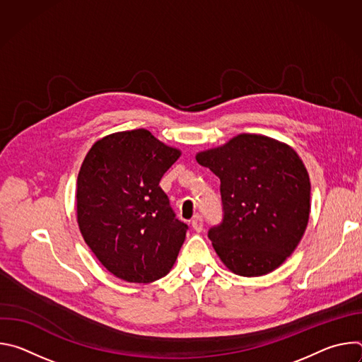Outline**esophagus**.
Wrapping results in <instances>:
<instances>
[{
	"label": "esophagus",
	"mask_w": 362,
	"mask_h": 362,
	"mask_svg": "<svg viewBox=\"0 0 362 362\" xmlns=\"http://www.w3.org/2000/svg\"><path fill=\"white\" fill-rule=\"evenodd\" d=\"M192 228L196 230V232H202L203 230V218L200 215H196L193 219H192Z\"/></svg>",
	"instance_id": "34e87169"
}]
</instances>
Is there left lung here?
<instances>
[{
  "instance_id": "obj_1",
  "label": "left lung",
  "mask_w": 362,
  "mask_h": 362,
  "mask_svg": "<svg viewBox=\"0 0 362 362\" xmlns=\"http://www.w3.org/2000/svg\"><path fill=\"white\" fill-rule=\"evenodd\" d=\"M221 179L223 219L208 236L236 275L281 267L300 242L311 211V183L296 151L262 134H238L196 154Z\"/></svg>"
}]
</instances>
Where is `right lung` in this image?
<instances>
[{
    "instance_id": "add662e5",
    "label": "right lung",
    "mask_w": 362,
    "mask_h": 362,
    "mask_svg": "<svg viewBox=\"0 0 362 362\" xmlns=\"http://www.w3.org/2000/svg\"><path fill=\"white\" fill-rule=\"evenodd\" d=\"M180 158L146 129L100 139L77 177V222L97 259L115 276L148 284L169 274L187 225L176 219L162 176Z\"/></svg>"
}]
</instances>
